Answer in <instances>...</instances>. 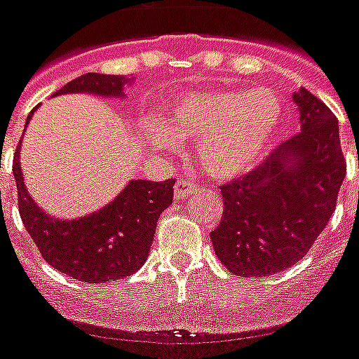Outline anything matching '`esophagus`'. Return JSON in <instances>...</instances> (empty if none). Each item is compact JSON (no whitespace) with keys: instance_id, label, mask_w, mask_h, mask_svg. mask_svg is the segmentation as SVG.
Returning a JSON list of instances; mask_svg holds the SVG:
<instances>
[{"instance_id":"1","label":"esophagus","mask_w":359,"mask_h":359,"mask_svg":"<svg viewBox=\"0 0 359 359\" xmlns=\"http://www.w3.org/2000/svg\"><path fill=\"white\" fill-rule=\"evenodd\" d=\"M198 189H200V187L194 185L189 177H180L176 187H174V198H176L177 201L185 200V198L192 196L194 192H198Z\"/></svg>"}]
</instances>
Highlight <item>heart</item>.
<instances>
[{"label":"heart","instance_id":"1","mask_svg":"<svg viewBox=\"0 0 359 359\" xmlns=\"http://www.w3.org/2000/svg\"><path fill=\"white\" fill-rule=\"evenodd\" d=\"M283 102L271 88L209 91L177 97L165 114V126L152 124L148 139L172 150L177 141H198L201 170L216 180L248 172L262 159L279 132Z\"/></svg>","mask_w":359,"mask_h":359}]
</instances>
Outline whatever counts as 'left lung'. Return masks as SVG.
Masks as SVG:
<instances>
[{
	"mask_svg": "<svg viewBox=\"0 0 359 359\" xmlns=\"http://www.w3.org/2000/svg\"><path fill=\"white\" fill-rule=\"evenodd\" d=\"M293 102L299 132L260 167L220 187L224 215L211 240L231 273L266 277L293 266L336 209L346 172L336 115L304 88Z\"/></svg>",
	"mask_w": 359,
	"mask_h": 359,
	"instance_id": "left-lung-1",
	"label": "left lung"
}]
</instances>
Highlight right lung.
<instances>
[{
  "mask_svg": "<svg viewBox=\"0 0 359 359\" xmlns=\"http://www.w3.org/2000/svg\"><path fill=\"white\" fill-rule=\"evenodd\" d=\"M133 79L123 75L86 73L67 82L53 97L64 93H90L108 99L124 97V86ZM36 109V108H34ZM34 109L27 117L25 128ZM18 187V207L27 233L41 257L55 269L82 283H109L135 273L147 262L156 224L172 203L174 180L161 183L132 180L99 211L75 220L47 215L32 200L20 167V144L13 163Z\"/></svg>",
  "mask_w": 359,
  "mask_h": 359,
  "instance_id": "add662e5",
  "label": "right lung"
}]
</instances>
